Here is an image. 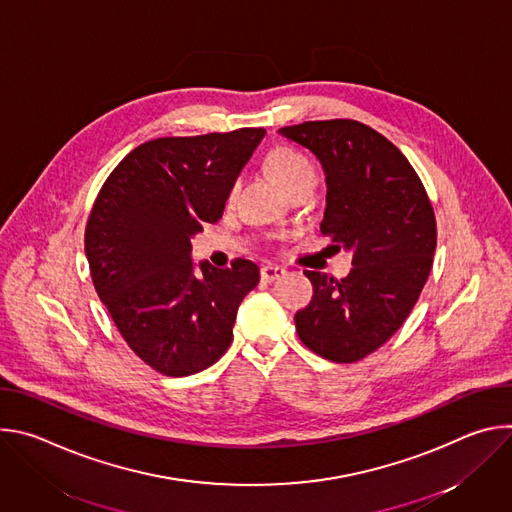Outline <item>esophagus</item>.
I'll use <instances>...</instances> for the list:
<instances>
[{
    "label": "esophagus",
    "instance_id": "obj_1",
    "mask_svg": "<svg viewBox=\"0 0 512 512\" xmlns=\"http://www.w3.org/2000/svg\"><path fill=\"white\" fill-rule=\"evenodd\" d=\"M281 275H285V269L283 267H279V265H263L261 267V279L265 281V283H273L275 279H279Z\"/></svg>",
    "mask_w": 512,
    "mask_h": 512
}]
</instances>
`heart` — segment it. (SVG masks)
<instances>
[{
  "label": "heart",
  "mask_w": 512,
  "mask_h": 512,
  "mask_svg": "<svg viewBox=\"0 0 512 512\" xmlns=\"http://www.w3.org/2000/svg\"><path fill=\"white\" fill-rule=\"evenodd\" d=\"M267 170L275 178V182L287 190L302 180H314V168L310 160L294 148L279 145L267 156ZM233 196V190H231Z\"/></svg>",
  "instance_id": "1"
}]
</instances>
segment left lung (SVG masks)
<instances>
[{"mask_svg":"<svg viewBox=\"0 0 512 512\" xmlns=\"http://www.w3.org/2000/svg\"><path fill=\"white\" fill-rule=\"evenodd\" d=\"M279 133L320 160L328 188L320 231L352 251L344 279L304 271L314 296L296 314L298 336L332 362H356L403 326L421 294L437 243L433 206L409 160L369 125L306 121Z\"/></svg>","mask_w":512,"mask_h":512,"instance_id":"1","label":"left lung"}]
</instances>
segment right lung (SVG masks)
Returning a JSON list of instances; mask_svg holds the SVG:
<instances>
[{"label":"right lung","mask_w":512,"mask_h":512,"mask_svg":"<svg viewBox=\"0 0 512 512\" xmlns=\"http://www.w3.org/2000/svg\"><path fill=\"white\" fill-rule=\"evenodd\" d=\"M265 129L160 137L129 152L105 180L85 231L101 302L129 348L166 377L200 373L233 340L259 267L235 259L194 273L190 237L223 216Z\"/></svg>","instance_id":"right-lung-1"}]
</instances>
